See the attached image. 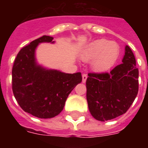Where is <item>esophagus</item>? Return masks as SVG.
I'll use <instances>...</instances> for the list:
<instances>
[{
    "instance_id": "obj_1",
    "label": "esophagus",
    "mask_w": 148,
    "mask_h": 148,
    "mask_svg": "<svg viewBox=\"0 0 148 148\" xmlns=\"http://www.w3.org/2000/svg\"><path fill=\"white\" fill-rule=\"evenodd\" d=\"M87 78H88V75L85 74H84L83 75H82V82H83V83H85L86 81H87Z\"/></svg>"
}]
</instances>
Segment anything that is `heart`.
<instances>
[{"mask_svg": "<svg viewBox=\"0 0 148 148\" xmlns=\"http://www.w3.org/2000/svg\"><path fill=\"white\" fill-rule=\"evenodd\" d=\"M119 54L120 46L116 41L101 38L86 45L81 58L84 61L91 60V68L101 73L109 71L115 64Z\"/></svg>", "mask_w": 148, "mask_h": 148, "instance_id": "b5f03b06", "label": "heart"}]
</instances>
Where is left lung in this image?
Masks as SVG:
<instances>
[{
    "label": "left lung",
    "mask_w": 148,
    "mask_h": 148,
    "mask_svg": "<svg viewBox=\"0 0 148 148\" xmlns=\"http://www.w3.org/2000/svg\"><path fill=\"white\" fill-rule=\"evenodd\" d=\"M138 69L133 52L127 45L122 64L109 73H89L87 101L95 119L105 121L124 114L138 92Z\"/></svg>",
    "instance_id": "left-lung-1"
}]
</instances>
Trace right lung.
<instances>
[{
  "mask_svg": "<svg viewBox=\"0 0 148 148\" xmlns=\"http://www.w3.org/2000/svg\"><path fill=\"white\" fill-rule=\"evenodd\" d=\"M53 38L42 36L23 47L12 68V90L20 107L38 118L60 114L72 90L82 81L81 72L66 74L38 64L36 48L40 43L53 44Z\"/></svg>",
  "mask_w": 148,
  "mask_h": 148,
  "instance_id": "right-lung-1",
  "label": "right lung"
}]
</instances>
